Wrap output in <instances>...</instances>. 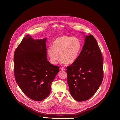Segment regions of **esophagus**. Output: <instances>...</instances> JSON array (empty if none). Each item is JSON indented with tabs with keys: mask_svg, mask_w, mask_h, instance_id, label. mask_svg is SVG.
<instances>
[{
	"mask_svg": "<svg viewBox=\"0 0 120 120\" xmlns=\"http://www.w3.org/2000/svg\"><path fill=\"white\" fill-rule=\"evenodd\" d=\"M61 70L62 71H65V69L64 68H61Z\"/></svg>",
	"mask_w": 120,
	"mask_h": 120,
	"instance_id": "1",
	"label": "esophagus"
}]
</instances>
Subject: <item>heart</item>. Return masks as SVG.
Returning <instances> with one entry per match:
<instances>
[{
	"mask_svg": "<svg viewBox=\"0 0 120 120\" xmlns=\"http://www.w3.org/2000/svg\"><path fill=\"white\" fill-rule=\"evenodd\" d=\"M81 48V43L76 37L63 36L56 38L52 43V47H49L47 53L53 64H56L59 53L63 63L71 64L77 59Z\"/></svg>",
	"mask_w": 120,
	"mask_h": 120,
	"instance_id": "heart-1",
	"label": "heart"
}]
</instances>
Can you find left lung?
I'll use <instances>...</instances> for the list:
<instances>
[{
  "mask_svg": "<svg viewBox=\"0 0 120 120\" xmlns=\"http://www.w3.org/2000/svg\"><path fill=\"white\" fill-rule=\"evenodd\" d=\"M70 94L78 102L91 98L101 85L103 78V59L95 38L87 35L76 61L67 68Z\"/></svg>",
  "mask_w": 120,
  "mask_h": 120,
  "instance_id": "1",
  "label": "left lung"
}]
</instances>
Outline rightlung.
<instances>
[{"label": "right lung", "instance_id": "obj_1", "mask_svg": "<svg viewBox=\"0 0 120 120\" xmlns=\"http://www.w3.org/2000/svg\"><path fill=\"white\" fill-rule=\"evenodd\" d=\"M31 37L26 35L15 50L14 74L24 94L40 101L49 94L59 68L47 61L46 38L34 40Z\"/></svg>", "mask_w": 120, "mask_h": 120}]
</instances>
